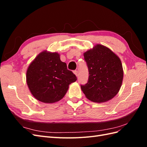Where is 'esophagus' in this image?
I'll return each instance as SVG.
<instances>
[{"label": "esophagus", "mask_w": 147, "mask_h": 147, "mask_svg": "<svg viewBox=\"0 0 147 147\" xmlns=\"http://www.w3.org/2000/svg\"><path fill=\"white\" fill-rule=\"evenodd\" d=\"M74 74L76 75V76L77 77L78 76V71L77 70H74Z\"/></svg>", "instance_id": "esophagus-1"}]
</instances>
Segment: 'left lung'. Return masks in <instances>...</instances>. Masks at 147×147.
Masks as SVG:
<instances>
[{
	"label": "left lung",
	"mask_w": 147,
	"mask_h": 147,
	"mask_svg": "<svg viewBox=\"0 0 147 147\" xmlns=\"http://www.w3.org/2000/svg\"><path fill=\"white\" fill-rule=\"evenodd\" d=\"M88 67V83L81 85L86 98L105 102L117 94L121 86L123 69L119 57L104 45L97 44L83 54Z\"/></svg>",
	"instance_id": "1"
}]
</instances>
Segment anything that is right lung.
Wrapping results in <instances>:
<instances>
[{"instance_id":"add662e5","label":"right lung","mask_w":147,"mask_h":147,"mask_svg":"<svg viewBox=\"0 0 147 147\" xmlns=\"http://www.w3.org/2000/svg\"><path fill=\"white\" fill-rule=\"evenodd\" d=\"M77 80L58 53L41 52L29 65L26 82L31 94L43 103H55L63 99L70 83Z\"/></svg>"}]
</instances>
